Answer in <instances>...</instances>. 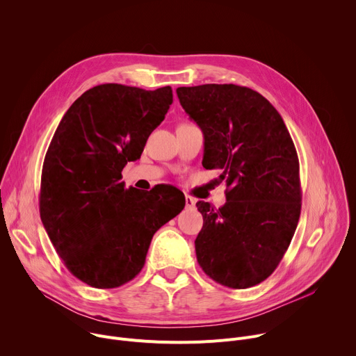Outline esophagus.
Returning a JSON list of instances; mask_svg holds the SVG:
<instances>
[{"label": "esophagus", "mask_w": 356, "mask_h": 356, "mask_svg": "<svg viewBox=\"0 0 356 356\" xmlns=\"http://www.w3.org/2000/svg\"><path fill=\"white\" fill-rule=\"evenodd\" d=\"M195 206V200L190 195H186V207L187 209H193Z\"/></svg>", "instance_id": "obj_1"}]
</instances>
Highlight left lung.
Wrapping results in <instances>:
<instances>
[{
	"label": "left lung",
	"mask_w": 356,
	"mask_h": 356,
	"mask_svg": "<svg viewBox=\"0 0 356 356\" xmlns=\"http://www.w3.org/2000/svg\"><path fill=\"white\" fill-rule=\"evenodd\" d=\"M180 104L204 134L206 169H221L227 202L198 201L197 262L214 282L248 289L268 279L286 253L301 210L300 165L276 108L236 84L179 87Z\"/></svg>",
	"instance_id": "1"
}]
</instances>
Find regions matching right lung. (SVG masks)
Here are the masks:
<instances>
[{
  "label": "right lung",
  "mask_w": 356,
  "mask_h": 356,
  "mask_svg": "<svg viewBox=\"0 0 356 356\" xmlns=\"http://www.w3.org/2000/svg\"><path fill=\"white\" fill-rule=\"evenodd\" d=\"M172 103L170 86L147 91L99 84L74 101L50 140L40 220L65 266L91 287L132 280L155 232L184 209V194L173 186L142 193L121 181L124 166L140 158Z\"/></svg>",
  "instance_id": "right-lung-1"
}]
</instances>
